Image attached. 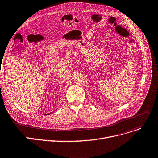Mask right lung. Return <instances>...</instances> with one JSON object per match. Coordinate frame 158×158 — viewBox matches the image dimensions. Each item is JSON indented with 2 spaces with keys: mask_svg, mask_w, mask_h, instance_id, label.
<instances>
[{
  "mask_svg": "<svg viewBox=\"0 0 158 158\" xmlns=\"http://www.w3.org/2000/svg\"><path fill=\"white\" fill-rule=\"evenodd\" d=\"M51 113H50V114H51ZM49 114V113H48V114H45V115H49V114Z\"/></svg>",
  "mask_w": 158,
  "mask_h": 158,
  "instance_id": "right-lung-1",
  "label": "right lung"
}]
</instances>
